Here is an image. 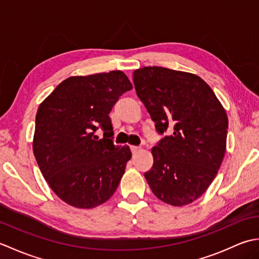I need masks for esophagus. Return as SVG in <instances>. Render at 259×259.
Returning <instances> with one entry per match:
<instances>
[{"label":"esophagus","mask_w":259,"mask_h":259,"mask_svg":"<svg viewBox=\"0 0 259 259\" xmlns=\"http://www.w3.org/2000/svg\"><path fill=\"white\" fill-rule=\"evenodd\" d=\"M130 149H131V152H133V155H136V153L139 151V148L136 147V146H131Z\"/></svg>","instance_id":"34e87169"}]
</instances>
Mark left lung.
<instances>
[{"mask_svg":"<svg viewBox=\"0 0 259 259\" xmlns=\"http://www.w3.org/2000/svg\"><path fill=\"white\" fill-rule=\"evenodd\" d=\"M137 96L159 134L152 168L145 174L157 198L171 206L198 199L212 183L226 151L228 118L211 88L199 76L162 67L134 74Z\"/></svg>","mask_w":259,"mask_h":259,"instance_id":"left-lung-1","label":"left lung"}]
</instances>
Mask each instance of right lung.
<instances>
[{
	"instance_id": "1",
	"label": "right lung",
	"mask_w": 259,
	"mask_h": 259,
	"mask_svg": "<svg viewBox=\"0 0 259 259\" xmlns=\"http://www.w3.org/2000/svg\"><path fill=\"white\" fill-rule=\"evenodd\" d=\"M131 89L122 71L70 76L38 107L33 153L49 186L68 205L97 207L118 188L131 151L113 145L109 113Z\"/></svg>"
}]
</instances>
